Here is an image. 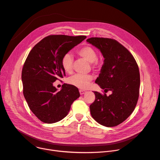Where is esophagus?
I'll use <instances>...</instances> for the list:
<instances>
[{"mask_svg":"<svg viewBox=\"0 0 160 160\" xmlns=\"http://www.w3.org/2000/svg\"><path fill=\"white\" fill-rule=\"evenodd\" d=\"M79 92H80V94H81V95H82V94H85V93H86V91H83V90H80L79 91Z\"/></svg>","mask_w":160,"mask_h":160,"instance_id":"obj_1","label":"esophagus"}]
</instances>
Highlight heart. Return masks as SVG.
Returning a JSON list of instances; mask_svg holds the SVG:
<instances>
[{"mask_svg": "<svg viewBox=\"0 0 160 160\" xmlns=\"http://www.w3.org/2000/svg\"><path fill=\"white\" fill-rule=\"evenodd\" d=\"M78 55L90 63H96L97 60V54L96 51L90 46H84L78 51ZM62 66L66 72H71L72 70L73 57L70 53H66L62 58ZM92 80L90 75H83L77 74L71 77L68 79V82L72 86L80 89H86L89 82Z\"/></svg>", "mask_w": 160, "mask_h": 160, "instance_id": "obj_1", "label": "heart"}]
</instances>
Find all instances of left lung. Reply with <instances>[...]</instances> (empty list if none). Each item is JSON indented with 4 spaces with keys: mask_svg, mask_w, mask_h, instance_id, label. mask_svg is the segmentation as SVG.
<instances>
[{
    "mask_svg": "<svg viewBox=\"0 0 160 160\" xmlns=\"http://www.w3.org/2000/svg\"><path fill=\"white\" fill-rule=\"evenodd\" d=\"M86 41L98 49L104 58L95 83L105 89V92H112L107 96L94 91L95 100L89 107L91 114L103 126H116L135 109L139 97V68L131 53L116 40L92 37Z\"/></svg>",
    "mask_w": 160,
    "mask_h": 160,
    "instance_id": "obj_1",
    "label": "left lung"
}]
</instances>
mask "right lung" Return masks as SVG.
Wrapping results in <instances>:
<instances>
[{
  "mask_svg": "<svg viewBox=\"0 0 160 160\" xmlns=\"http://www.w3.org/2000/svg\"><path fill=\"white\" fill-rule=\"evenodd\" d=\"M86 36L50 35L31 50L22 71L23 94L31 111L44 123H53L68 115L80 97L78 88L63 83L60 91L53 82L66 75L62 58Z\"/></svg>",
  "mask_w": 160,
  "mask_h": 160,
  "instance_id": "right-lung-1",
  "label": "right lung"
}]
</instances>
